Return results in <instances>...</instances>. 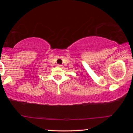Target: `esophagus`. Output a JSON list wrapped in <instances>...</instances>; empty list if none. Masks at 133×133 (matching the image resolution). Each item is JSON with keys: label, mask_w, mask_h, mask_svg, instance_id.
<instances>
[{"label": "esophagus", "mask_w": 133, "mask_h": 133, "mask_svg": "<svg viewBox=\"0 0 133 133\" xmlns=\"http://www.w3.org/2000/svg\"><path fill=\"white\" fill-rule=\"evenodd\" d=\"M57 67H59V68H61V67L62 66V65L61 64H57Z\"/></svg>", "instance_id": "obj_1"}]
</instances>
